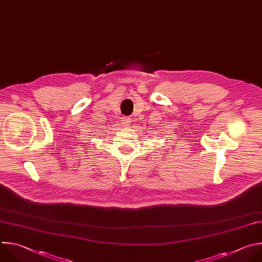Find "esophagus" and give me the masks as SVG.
Segmentation results:
<instances>
[{
	"label": "esophagus",
	"mask_w": 262,
	"mask_h": 262,
	"mask_svg": "<svg viewBox=\"0 0 262 262\" xmlns=\"http://www.w3.org/2000/svg\"><path fill=\"white\" fill-rule=\"evenodd\" d=\"M131 122H132L131 118H123V120H122V126H124V127L128 128V127L130 126Z\"/></svg>",
	"instance_id": "1"
}]
</instances>
